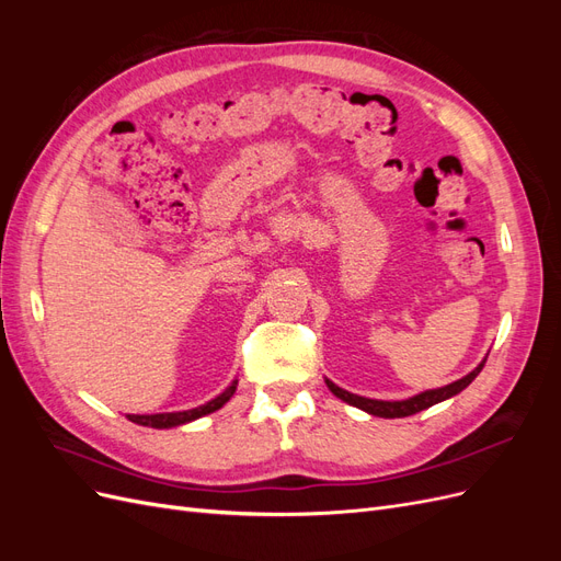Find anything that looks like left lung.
Listing matches in <instances>:
<instances>
[{"mask_svg": "<svg viewBox=\"0 0 561 561\" xmlns=\"http://www.w3.org/2000/svg\"><path fill=\"white\" fill-rule=\"evenodd\" d=\"M484 363H486V360H484ZM484 363H480V365L474 367V369L470 371V375H466L463 379H458V381H454V383H449V386H445V388L426 390V393H419V396H414V398H410V400H398V402L360 398V396L348 393V390H344V388L334 386L332 381H325V383H328V388L332 390V393H334L339 400H344V402H348V404H353V407H358V410H363V412H369V414H375V416H383V419H400V416H412V414H416V412H421V410H428V407H433V404H437V402H443V400H447V398H451V396H456V393H461V390H463L474 377L480 375Z\"/></svg>", "mask_w": 561, "mask_h": 561, "instance_id": "8db88e82", "label": "left lung"}]
</instances>
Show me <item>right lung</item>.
Here are the masks:
<instances>
[{
	"label": "right lung",
	"mask_w": 561,
	"mask_h": 561,
	"mask_svg": "<svg viewBox=\"0 0 561 561\" xmlns=\"http://www.w3.org/2000/svg\"><path fill=\"white\" fill-rule=\"evenodd\" d=\"M236 390V381L225 390L222 396H217L215 400L196 407V410H186V412H168V414H128V421L140 423V426H149V428H173V426H182V423H190L198 416H206L215 410H219L225 402H229V398L233 396Z\"/></svg>",
	"instance_id": "right-lung-1"
}]
</instances>
